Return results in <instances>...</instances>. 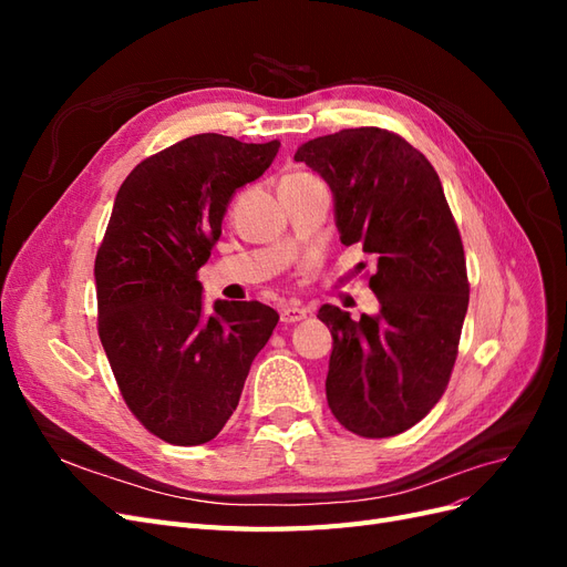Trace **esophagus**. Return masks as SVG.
Returning <instances> with one entry per match:
<instances>
[{"label": "esophagus", "mask_w": 567, "mask_h": 567, "mask_svg": "<svg viewBox=\"0 0 567 567\" xmlns=\"http://www.w3.org/2000/svg\"><path fill=\"white\" fill-rule=\"evenodd\" d=\"M307 312L305 307H300V305H288V307H284L281 310V321L284 323H298V321H302V319H307Z\"/></svg>", "instance_id": "obj_1"}]
</instances>
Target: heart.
I'll list each match as a JSON object with an SVG mask.
<instances>
[{"label":"heart","mask_w":567,"mask_h":567,"mask_svg":"<svg viewBox=\"0 0 567 567\" xmlns=\"http://www.w3.org/2000/svg\"><path fill=\"white\" fill-rule=\"evenodd\" d=\"M307 179H315L310 175H302V173H296V175H288L281 184H298V182H307Z\"/></svg>","instance_id":"1"}]
</instances>
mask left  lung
<instances>
[{
  "mask_svg": "<svg viewBox=\"0 0 567 567\" xmlns=\"http://www.w3.org/2000/svg\"><path fill=\"white\" fill-rule=\"evenodd\" d=\"M296 161L329 184L340 241L375 260L379 315L354 321L336 305L317 315L333 336L326 400L357 435L404 433L447 388L468 310L466 257L440 177L381 127L317 136Z\"/></svg>",
  "mask_w": 567,
  "mask_h": 567,
  "instance_id": "1",
  "label": "left lung"
}]
</instances>
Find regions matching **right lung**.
Here are the masks:
<instances>
[{
    "label": "right lung",
    "instance_id": "add662e5",
    "mask_svg": "<svg viewBox=\"0 0 567 567\" xmlns=\"http://www.w3.org/2000/svg\"><path fill=\"white\" fill-rule=\"evenodd\" d=\"M279 146L196 134L117 188L94 262L99 338L132 414L169 444L194 447L225 427L279 321L257 300L205 312L196 279L236 188L262 177Z\"/></svg>",
    "mask_w": 567,
    "mask_h": 567
}]
</instances>
